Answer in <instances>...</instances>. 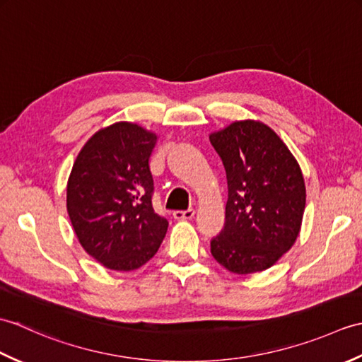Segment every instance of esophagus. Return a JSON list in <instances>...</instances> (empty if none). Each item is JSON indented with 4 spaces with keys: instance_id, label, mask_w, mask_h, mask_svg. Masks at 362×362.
Listing matches in <instances>:
<instances>
[{
    "instance_id": "34e87169",
    "label": "esophagus",
    "mask_w": 362,
    "mask_h": 362,
    "mask_svg": "<svg viewBox=\"0 0 362 362\" xmlns=\"http://www.w3.org/2000/svg\"><path fill=\"white\" fill-rule=\"evenodd\" d=\"M194 210L193 209H188V210H175L173 213L174 219H179V221H183V219H193L194 218Z\"/></svg>"
}]
</instances>
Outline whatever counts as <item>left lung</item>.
<instances>
[{
	"instance_id": "8db88e82",
	"label": "left lung",
	"mask_w": 362,
	"mask_h": 362,
	"mask_svg": "<svg viewBox=\"0 0 362 362\" xmlns=\"http://www.w3.org/2000/svg\"><path fill=\"white\" fill-rule=\"evenodd\" d=\"M226 168V222L210 241L213 258L233 274L271 267L296 243L306 191L280 136L258 121H236L210 135Z\"/></svg>"
}]
</instances>
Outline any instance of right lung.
<instances>
[{
  "label": "right lung",
  "instance_id": "add662e5",
  "mask_svg": "<svg viewBox=\"0 0 362 362\" xmlns=\"http://www.w3.org/2000/svg\"><path fill=\"white\" fill-rule=\"evenodd\" d=\"M157 135L117 122L90 138L66 188L68 216L88 255L112 271H134L156 255L168 221L152 206L149 157Z\"/></svg>",
  "mask_w": 362,
  "mask_h": 362
}]
</instances>
